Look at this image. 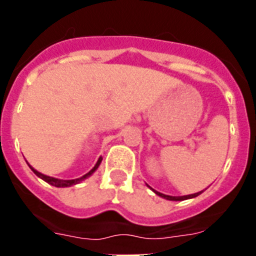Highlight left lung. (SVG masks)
<instances>
[{
	"mask_svg": "<svg viewBox=\"0 0 256 256\" xmlns=\"http://www.w3.org/2000/svg\"><path fill=\"white\" fill-rule=\"evenodd\" d=\"M148 187H150V186L148 184ZM151 190L155 192L156 195L160 196V198H165V200H170V201H183V200H187V198H196V196L200 195V194H202V191H200V192H196V194H192V195H186V196H169V195H164V194H160V192L155 191L154 188H151Z\"/></svg>",
	"mask_w": 256,
	"mask_h": 256,
	"instance_id": "left-lung-1",
	"label": "left lung"
}]
</instances>
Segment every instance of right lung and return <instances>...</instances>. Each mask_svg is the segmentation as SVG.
Segmentation results:
<instances>
[{"label": "right lung", "mask_w": 256, "mask_h": 256, "mask_svg": "<svg viewBox=\"0 0 256 256\" xmlns=\"http://www.w3.org/2000/svg\"><path fill=\"white\" fill-rule=\"evenodd\" d=\"M101 162H102V158H101V156H100V158H98V160H97L96 165H94V168H92L91 170L88 172L87 174L82 176V177H80V178H76V180H58V178L50 177V176H44V174H42V173H40V172H38V170H36V169L33 168L32 165H29V164L28 165H29V168H30L32 170H33V173H34L36 176H37V177H40V180H44V182H47V183H48V184H51V186H55V187H70V186H74V184H78V183H80V182H82V180H87L88 177H91L92 174H94V172L97 170V168L100 166Z\"/></svg>", "instance_id": "obj_1"}]
</instances>
